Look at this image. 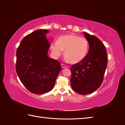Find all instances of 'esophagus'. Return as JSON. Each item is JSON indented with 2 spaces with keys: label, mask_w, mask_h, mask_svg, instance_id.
<instances>
[{
  "label": "esophagus",
  "mask_w": 125,
  "mask_h": 125,
  "mask_svg": "<svg viewBox=\"0 0 125 125\" xmlns=\"http://www.w3.org/2000/svg\"><path fill=\"white\" fill-rule=\"evenodd\" d=\"M61 67H62V68H68V66L67 65H65L64 64H61Z\"/></svg>",
  "instance_id": "34e87169"
}]
</instances>
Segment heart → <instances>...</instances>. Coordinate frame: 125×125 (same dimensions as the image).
Listing matches in <instances>:
<instances>
[{
  "label": "heart",
  "instance_id": "b5f03b06",
  "mask_svg": "<svg viewBox=\"0 0 125 125\" xmlns=\"http://www.w3.org/2000/svg\"><path fill=\"white\" fill-rule=\"evenodd\" d=\"M50 49L53 57L58 59L64 50L66 61L73 64L81 62L86 57L89 48L87 40L75 34H68L60 36L57 42L50 44Z\"/></svg>",
  "mask_w": 125,
  "mask_h": 125
}]
</instances>
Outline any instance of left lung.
<instances>
[{
	"label": "left lung",
	"mask_w": 125,
	"mask_h": 125,
	"mask_svg": "<svg viewBox=\"0 0 125 125\" xmlns=\"http://www.w3.org/2000/svg\"><path fill=\"white\" fill-rule=\"evenodd\" d=\"M89 42V50L81 62L71 67V86L75 92L83 95L97 90L103 81L107 68V58L105 47L100 40L83 32Z\"/></svg>",
	"instance_id": "obj_1"
}]
</instances>
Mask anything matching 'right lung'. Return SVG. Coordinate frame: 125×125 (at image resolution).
<instances>
[{
  "label": "right lung",
  "mask_w": 125,
  "mask_h": 125,
  "mask_svg": "<svg viewBox=\"0 0 125 125\" xmlns=\"http://www.w3.org/2000/svg\"><path fill=\"white\" fill-rule=\"evenodd\" d=\"M47 30H39L25 36L17 48L16 71L26 89L35 94L52 90L61 71V64L50 58Z\"/></svg>",
  "instance_id": "obj_1"
}]
</instances>
